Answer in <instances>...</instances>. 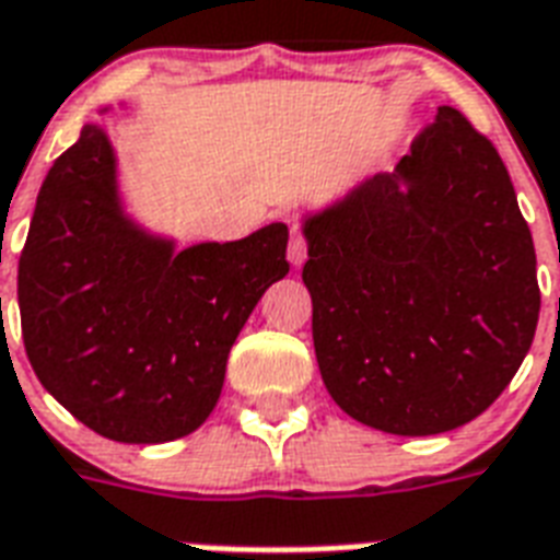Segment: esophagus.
Instances as JSON below:
<instances>
[{"mask_svg":"<svg viewBox=\"0 0 560 560\" xmlns=\"http://www.w3.org/2000/svg\"><path fill=\"white\" fill-rule=\"evenodd\" d=\"M306 259V240H303L301 224H292V236H289V262L292 266H301Z\"/></svg>","mask_w":560,"mask_h":560,"instance_id":"obj_1","label":"esophagus"}]
</instances>
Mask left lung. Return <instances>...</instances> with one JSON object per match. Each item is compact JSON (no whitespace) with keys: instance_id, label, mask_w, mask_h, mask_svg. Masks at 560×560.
Masks as SVG:
<instances>
[{"instance_id":"obj_1","label":"left lung","mask_w":560,"mask_h":560,"mask_svg":"<svg viewBox=\"0 0 560 560\" xmlns=\"http://www.w3.org/2000/svg\"><path fill=\"white\" fill-rule=\"evenodd\" d=\"M303 233L315 357L350 418L438 435L505 392L540 315L535 245L509 168L456 107Z\"/></svg>"}]
</instances>
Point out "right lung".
Returning <instances> with one entry per match:
<instances>
[{
    "label": "right lung",
    "mask_w": 560,
    "mask_h": 560,
    "mask_svg": "<svg viewBox=\"0 0 560 560\" xmlns=\"http://www.w3.org/2000/svg\"><path fill=\"white\" fill-rule=\"evenodd\" d=\"M289 228L175 254L140 231L116 192L107 133L84 125L43 180L20 257L23 341L43 388L84 427L163 444L219 402L233 341L289 275Z\"/></svg>",
    "instance_id": "add662e5"
}]
</instances>
